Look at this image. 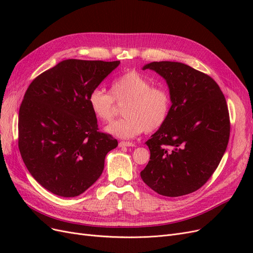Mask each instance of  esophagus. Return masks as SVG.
Here are the masks:
<instances>
[{"label":"esophagus","instance_id":"34e87169","mask_svg":"<svg viewBox=\"0 0 253 253\" xmlns=\"http://www.w3.org/2000/svg\"><path fill=\"white\" fill-rule=\"evenodd\" d=\"M119 147H120V148H125V147H135V143L129 142V141H120V142H119Z\"/></svg>","mask_w":253,"mask_h":253}]
</instances>
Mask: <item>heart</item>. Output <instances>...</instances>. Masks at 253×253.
<instances>
[{
  "label": "heart",
  "instance_id": "b5f03b06",
  "mask_svg": "<svg viewBox=\"0 0 253 253\" xmlns=\"http://www.w3.org/2000/svg\"><path fill=\"white\" fill-rule=\"evenodd\" d=\"M89 110L101 122L108 124L115 116V102H126L124 118L106 126V131L121 138H132L142 132L162 127L169 117L171 97L164 86H153L149 79L136 71H129L115 79L110 94L95 88L87 98Z\"/></svg>",
  "mask_w": 253,
  "mask_h": 253
}]
</instances>
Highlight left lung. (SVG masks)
<instances>
[{
    "mask_svg": "<svg viewBox=\"0 0 253 253\" xmlns=\"http://www.w3.org/2000/svg\"><path fill=\"white\" fill-rule=\"evenodd\" d=\"M148 68L167 81L172 105L165 125L145 142L151 156L140 176L160 195L192 193L209 180L227 149L225 96L210 76L187 64L160 61L143 66Z\"/></svg>",
    "mask_w": 253,
    "mask_h": 253,
    "instance_id": "8db88e82",
    "label": "left lung"
}]
</instances>
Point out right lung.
Wrapping results in <instances>:
<instances>
[{"label":"right lung","mask_w":253,"mask_h":253,"mask_svg":"<svg viewBox=\"0 0 253 253\" xmlns=\"http://www.w3.org/2000/svg\"><path fill=\"white\" fill-rule=\"evenodd\" d=\"M119 63L68 59L29 84L19 111V150L29 173L51 193H83L118 145L98 131L87 98Z\"/></svg>","instance_id":"1"}]
</instances>
